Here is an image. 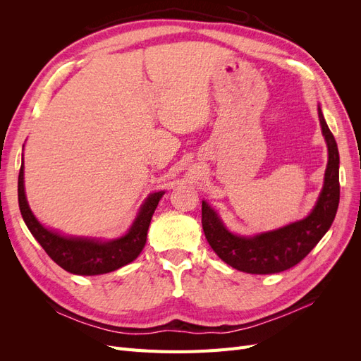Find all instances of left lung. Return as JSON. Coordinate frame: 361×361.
Here are the masks:
<instances>
[{"instance_id":"1","label":"left lung","mask_w":361,"mask_h":361,"mask_svg":"<svg viewBox=\"0 0 361 361\" xmlns=\"http://www.w3.org/2000/svg\"><path fill=\"white\" fill-rule=\"evenodd\" d=\"M318 116L329 149V162H326L319 197L307 216L279 227L276 231L244 236L228 231L214 207L206 200L202 202L204 236L216 256L227 265L248 274H276L297 265L329 232L341 197L338 150L324 118L321 105H318Z\"/></svg>"}]
</instances>
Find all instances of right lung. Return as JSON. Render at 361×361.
Instances as JSON below:
<instances>
[{"label": "right lung", "mask_w": 361, "mask_h": 361, "mask_svg": "<svg viewBox=\"0 0 361 361\" xmlns=\"http://www.w3.org/2000/svg\"><path fill=\"white\" fill-rule=\"evenodd\" d=\"M164 194L166 191L147 195L133 224L122 236L114 239L66 236L43 226L30 209L24 185V158L18 178L19 209L28 231L59 267L76 276L106 274L135 260L146 245L152 215Z\"/></svg>", "instance_id": "obj_1"}]
</instances>
